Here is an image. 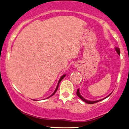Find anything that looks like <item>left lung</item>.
Instances as JSON below:
<instances>
[{
	"label": "left lung",
	"instance_id": "obj_1",
	"mask_svg": "<svg viewBox=\"0 0 129 129\" xmlns=\"http://www.w3.org/2000/svg\"><path fill=\"white\" fill-rule=\"evenodd\" d=\"M116 51L117 52V53H118L119 55H120V49H119V48H117V47H116ZM77 95L78 96V97L79 98L82 99V100L83 101H84L85 102L88 103V104H93V103H97V102H98L101 101V100H98V101H87V100H86V99H85L83 98L82 96H81V95H80V93H79V89H78V90H77ZM110 95H111V93H110L109 95L106 98H108V96H110Z\"/></svg>",
	"mask_w": 129,
	"mask_h": 129
}]
</instances>
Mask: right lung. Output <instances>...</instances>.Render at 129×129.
<instances>
[{
	"label": "right lung",
	"instance_id": "1",
	"mask_svg": "<svg viewBox=\"0 0 129 129\" xmlns=\"http://www.w3.org/2000/svg\"><path fill=\"white\" fill-rule=\"evenodd\" d=\"M65 75H63L62 76V77H61V78H60V79H59V81H58V85H57V88H56V89H55V91H54V93H52V95L50 96H49V97L48 98H50V97H51V96H52V95H54V94H55V92H57V89H58V86H59V82H61V80H62V79L63 78H64L65 77Z\"/></svg>",
	"mask_w": 129,
	"mask_h": 129
}]
</instances>
